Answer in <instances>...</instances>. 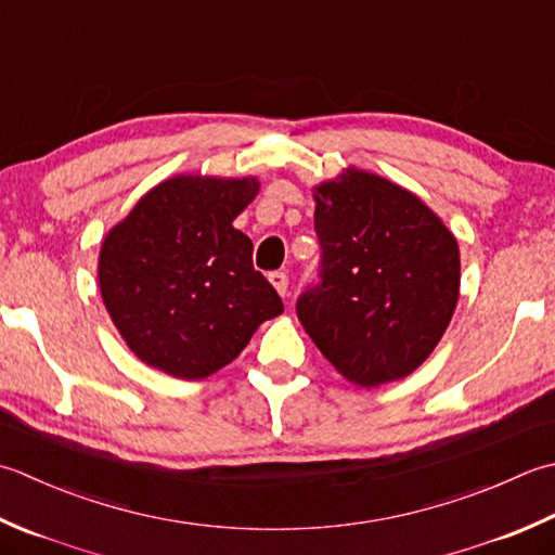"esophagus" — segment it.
<instances>
[{"label": "esophagus", "instance_id": "1", "mask_svg": "<svg viewBox=\"0 0 555 555\" xmlns=\"http://www.w3.org/2000/svg\"><path fill=\"white\" fill-rule=\"evenodd\" d=\"M269 281H271V286H274V288L279 291V296L286 298V293H288V276H286V271H271Z\"/></svg>", "mask_w": 555, "mask_h": 555}]
</instances>
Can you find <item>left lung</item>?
<instances>
[{"label": "left lung", "mask_w": 555, "mask_h": 555, "mask_svg": "<svg viewBox=\"0 0 555 555\" xmlns=\"http://www.w3.org/2000/svg\"><path fill=\"white\" fill-rule=\"evenodd\" d=\"M314 202L320 271L296 302L302 330L356 385L406 377L457 308V241L414 194L363 170L320 184Z\"/></svg>", "instance_id": "left-lung-1"}]
</instances>
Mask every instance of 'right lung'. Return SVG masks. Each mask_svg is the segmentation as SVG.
<instances>
[{"label": "right lung", "instance_id": "obj_1", "mask_svg": "<svg viewBox=\"0 0 555 555\" xmlns=\"http://www.w3.org/2000/svg\"><path fill=\"white\" fill-rule=\"evenodd\" d=\"M257 190L253 178H170L107 233L98 259L103 302L146 365L206 377L284 312L253 264V241L233 228Z\"/></svg>", "mask_w": 555, "mask_h": 555}]
</instances>
